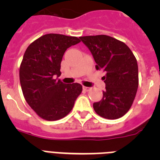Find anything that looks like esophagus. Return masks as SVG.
Segmentation results:
<instances>
[{
    "label": "esophagus",
    "mask_w": 160,
    "mask_h": 160,
    "mask_svg": "<svg viewBox=\"0 0 160 160\" xmlns=\"http://www.w3.org/2000/svg\"><path fill=\"white\" fill-rule=\"evenodd\" d=\"M83 90H86V91H89V90H91V88H90V87H83Z\"/></svg>",
    "instance_id": "esophagus-1"
}]
</instances>
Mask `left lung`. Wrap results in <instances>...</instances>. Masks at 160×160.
Instances as JSON below:
<instances>
[{
	"label": "left lung",
	"mask_w": 160,
	"mask_h": 160,
	"mask_svg": "<svg viewBox=\"0 0 160 160\" xmlns=\"http://www.w3.org/2000/svg\"><path fill=\"white\" fill-rule=\"evenodd\" d=\"M92 53L96 70H103L106 90L93 104L95 112L107 119L122 117L132 105L138 87L137 60L125 43L107 35L80 38Z\"/></svg>",
	"instance_id": "8db88e82"
}]
</instances>
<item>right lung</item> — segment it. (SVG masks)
<instances>
[{
	"label": "right lung",
	"mask_w": 160,
	"mask_h": 160,
	"mask_svg": "<svg viewBox=\"0 0 160 160\" xmlns=\"http://www.w3.org/2000/svg\"><path fill=\"white\" fill-rule=\"evenodd\" d=\"M79 42L76 37L48 33L32 42L24 53L19 71L22 92L29 107L43 119L64 118L82 93L81 84H65L55 78L61 75L66 50Z\"/></svg>",
	"instance_id": "obj_1"
}]
</instances>
